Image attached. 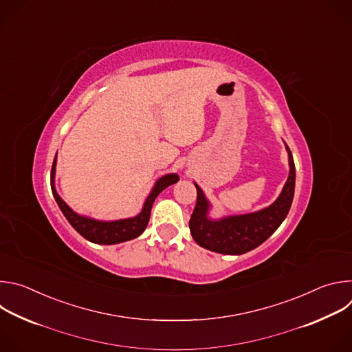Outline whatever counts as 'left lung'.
<instances>
[{"mask_svg":"<svg viewBox=\"0 0 352 352\" xmlns=\"http://www.w3.org/2000/svg\"><path fill=\"white\" fill-rule=\"evenodd\" d=\"M288 150L289 175L283 192L269 208L242 216H232L213 221L208 219L209 202L202 189L196 184V206L189 220V230L196 241L205 249L224 255H242L262 245L287 217L295 189V166L291 150Z\"/></svg>","mask_w":352,"mask_h":352,"instance_id":"obj_1","label":"left lung"}]
</instances>
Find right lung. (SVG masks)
<instances>
[{"mask_svg":"<svg viewBox=\"0 0 352 352\" xmlns=\"http://www.w3.org/2000/svg\"><path fill=\"white\" fill-rule=\"evenodd\" d=\"M57 159V156H56ZM56 159L52 167V190L53 195L57 200V204L61 209V212L64 213L65 219L69 221V224L87 241L94 242V243H102V245H113V243H120V242H125L129 239H133L136 236H139L150 219V210H152L155 199L157 197V195L166 189L167 186L178 182L179 177L177 174H168L164 175L163 178H160L152 193H150L146 199V202L143 205L142 212L132 219H125V220H118V221H96L87 217H82L79 214H76L75 212H72V209L64 202V200L58 196V193L56 192L54 188V174H56Z\"/></svg>","mask_w":352,"mask_h":352,"instance_id":"right-lung-1","label":"right lung"}]
</instances>
